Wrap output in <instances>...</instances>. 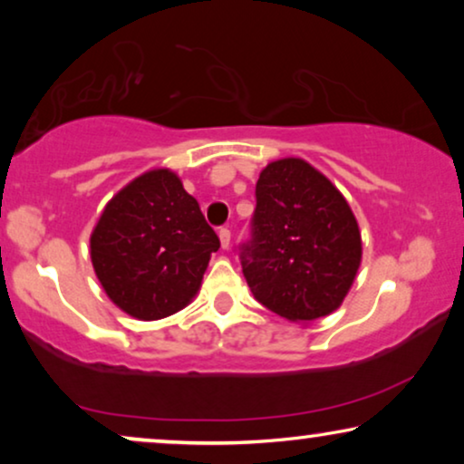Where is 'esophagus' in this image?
Wrapping results in <instances>:
<instances>
[{
	"label": "esophagus",
	"mask_w": 464,
	"mask_h": 464,
	"mask_svg": "<svg viewBox=\"0 0 464 464\" xmlns=\"http://www.w3.org/2000/svg\"><path fill=\"white\" fill-rule=\"evenodd\" d=\"M230 238H232V232L227 230V227H221V230H219V240H221V246H224V249H227V246H230Z\"/></svg>",
	"instance_id": "obj_1"
}]
</instances>
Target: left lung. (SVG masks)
<instances>
[{"instance_id":"obj_1","label":"left lung","mask_w":464,"mask_h":464,"mask_svg":"<svg viewBox=\"0 0 464 464\" xmlns=\"http://www.w3.org/2000/svg\"><path fill=\"white\" fill-rule=\"evenodd\" d=\"M251 240L238 246L251 294L272 313L310 323L344 302L361 266V232L340 189L302 158L259 173Z\"/></svg>"}]
</instances>
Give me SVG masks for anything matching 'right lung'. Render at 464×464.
Listing matches in <instances>:
<instances>
[{
  "mask_svg": "<svg viewBox=\"0 0 464 464\" xmlns=\"http://www.w3.org/2000/svg\"><path fill=\"white\" fill-rule=\"evenodd\" d=\"M219 238L173 170L139 175L107 202L91 234L105 294L126 314L158 321L198 294Z\"/></svg>",
  "mask_w": 464,
  "mask_h": 464,
  "instance_id": "obj_1",
  "label": "right lung"
}]
</instances>
